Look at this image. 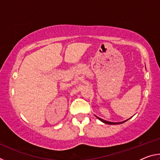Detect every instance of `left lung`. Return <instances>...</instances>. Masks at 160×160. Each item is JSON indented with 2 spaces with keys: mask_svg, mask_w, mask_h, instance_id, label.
Listing matches in <instances>:
<instances>
[{
  "mask_svg": "<svg viewBox=\"0 0 160 160\" xmlns=\"http://www.w3.org/2000/svg\"><path fill=\"white\" fill-rule=\"evenodd\" d=\"M96 117L99 119V120H100L102 121V122H103V123H107V124H110V125H115V124H121V123H124V122H126V121H128V119H127V120H126V121H121V122H118V123H113V122H110V121H105V120H104V119H102V118H100L99 117H98V116H95Z\"/></svg>",
  "mask_w": 160,
  "mask_h": 160,
  "instance_id": "1",
  "label": "left lung"
}]
</instances>
